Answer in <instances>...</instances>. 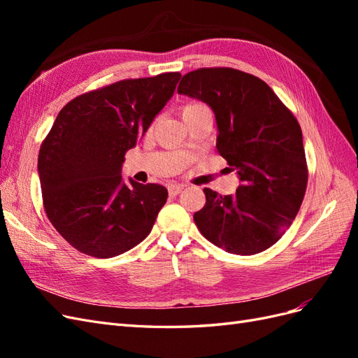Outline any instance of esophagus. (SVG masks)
<instances>
[{
    "label": "esophagus",
    "mask_w": 358,
    "mask_h": 358,
    "mask_svg": "<svg viewBox=\"0 0 358 358\" xmlns=\"http://www.w3.org/2000/svg\"><path fill=\"white\" fill-rule=\"evenodd\" d=\"M167 189H169L170 196H178V194L182 192L183 185H179V183H170V185L167 187Z\"/></svg>",
    "instance_id": "34e87169"
}]
</instances>
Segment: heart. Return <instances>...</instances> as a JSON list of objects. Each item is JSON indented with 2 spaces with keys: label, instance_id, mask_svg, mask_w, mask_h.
I'll list each match as a JSON object with an SVG mask.
<instances>
[{
  "label": "heart",
  "instance_id": "b5f03b06",
  "mask_svg": "<svg viewBox=\"0 0 358 358\" xmlns=\"http://www.w3.org/2000/svg\"><path fill=\"white\" fill-rule=\"evenodd\" d=\"M206 110H209V107L206 104H203L200 101H191L182 107V116H183V119H187L192 115H197V113L206 112Z\"/></svg>",
  "mask_w": 358,
  "mask_h": 358
}]
</instances>
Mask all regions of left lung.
Masks as SVG:
<instances>
[{
    "instance_id": "obj_1",
    "label": "left lung",
    "mask_w": 358,
    "mask_h": 358,
    "mask_svg": "<svg viewBox=\"0 0 358 358\" xmlns=\"http://www.w3.org/2000/svg\"><path fill=\"white\" fill-rule=\"evenodd\" d=\"M178 92L212 107L216 148L242 182L230 196L203 189L206 204L194 213L197 229L230 254L266 251L294 221L306 192L299 121L264 80L230 67L189 71Z\"/></svg>"
}]
</instances>
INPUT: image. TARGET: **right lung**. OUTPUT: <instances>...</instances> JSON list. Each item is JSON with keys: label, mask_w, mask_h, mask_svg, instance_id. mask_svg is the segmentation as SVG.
<instances>
[{"label": "right lung", "mask_w": 358, "mask_h": 358, "mask_svg": "<svg viewBox=\"0 0 358 358\" xmlns=\"http://www.w3.org/2000/svg\"><path fill=\"white\" fill-rule=\"evenodd\" d=\"M180 73L125 79L62 107L38 152L43 208L79 252L121 255L146 239L169 192L157 183L125 185L128 149L171 99Z\"/></svg>", "instance_id": "add662e5"}]
</instances>
